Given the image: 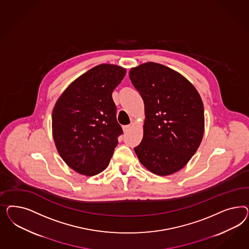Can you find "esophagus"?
I'll use <instances>...</instances> for the list:
<instances>
[{"mask_svg": "<svg viewBox=\"0 0 249 249\" xmlns=\"http://www.w3.org/2000/svg\"><path fill=\"white\" fill-rule=\"evenodd\" d=\"M132 126H133L132 124H128V125H126V126H123V127H122L123 131H124V132H128V131H129V130L131 129Z\"/></svg>", "mask_w": 249, "mask_h": 249, "instance_id": "1", "label": "esophagus"}]
</instances>
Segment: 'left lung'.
Listing matches in <instances>:
<instances>
[{
    "mask_svg": "<svg viewBox=\"0 0 249 249\" xmlns=\"http://www.w3.org/2000/svg\"><path fill=\"white\" fill-rule=\"evenodd\" d=\"M143 99V138L134 148L152 174L167 176L188 163L202 142L204 104L195 86L172 68L147 62L129 71Z\"/></svg>",
    "mask_w": 249,
    "mask_h": 249,
    "instance_id": "obj_1",
    "label": "left lung"
}]
</instances>
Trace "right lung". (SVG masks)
I'll use <instances>...</instances> for the list:
<instances>
[{"instance_id": "1", "label": "right lung", "mask_w": 249, "mask_h": 249, "mask_svg": "<svg viewBox=\"0 0 249 249\" xmlns=\"http://www.w3.org/2000/svg\"><path fill=\"white\" fill-rule=\"evenodd\" d=\"M126 68L101 64L78 76L53 107L52 132L61 158L86 176L103 172L109 164L122 128L116 118L112 92Z\"/></svg>"}]
</instances>
